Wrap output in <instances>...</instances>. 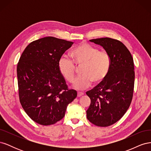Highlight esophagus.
Here are the masks:
<instances>
[{
    "instance_id": "obj_1",
    "label": "esophagus",
    "mask_w": 151,
    "mask_h": 151,
    "mask_svg": "<svg viewBox=\"0 0 151 151\" xmlns=\"http://www.w3.org/2000/svg\"><path fill=\"white\" fill-rule=\"evenodd\" d=\"M84 95V93L82 92H77V97H81Z\"/></svg>"
}]
</instances>
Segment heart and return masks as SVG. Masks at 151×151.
Returning <instances> with one entry per match:
<instances>
[{
	"mask_svg": "<svg viewBox=\"0 0 151 151\" xmlns=\"http://www.w3.org/2000/svg\"><path fill=\"white\" fill-rule=\"evenodd\" d=\"M70 56L75 65L81 67L79 77L74 82L77 89L88 88L91 83L99 84L106 79L110 70L111 60L108 52L87 43H81L73 48ZM67 56H62L58 63L59 72L68 83H72L76 75L74 63Z\"/></svg>",
	"mask_w": 151,
	"mask_h": 151,
	"instance_id": "heart-1",
	"label": "heart"
}]
</instances>
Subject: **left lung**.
<instances>
[{
    "label": "left lung",
    "mask_w": 151,
    "mask_h": 151,
    "mask_svg": "<svg viewBox=\"0 0 151 151\" xmlns=\"http://www.w3.org/2000/svg\"><path fill=\"white\" fill-rule=\"evenodd\" d=\"M90 42L103 47L111 57V64L106 79L86 92L91 99L87 118L96 126L108 127L125 115L132 102L135 81L134 60L119 40L102 38Z\"/></svg>",
    "instance_id": "8db88e82"
}]
</instances>
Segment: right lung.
I'll return each mask as SVG.
<instances>
[{"mask_svg": "<svg viewBox=\"0 0 151 151\" xmlns=\"http://www.w3.org/2000/svg\"><path fill=\"white\" fill-rule=\"evenodd\" d=\"M73 43L52 36L40 38L26 47L18 62L19 101L38 124L50 125L62 120L68 104L77 97L58 67L59 59Z\"/></svg>", "mask_w": 151, "mask_h": 151, "instance_id": "right-lung-1", "label": "right lung"}]
</instances>
